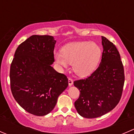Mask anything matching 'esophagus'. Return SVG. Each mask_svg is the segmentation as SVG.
Returning <instances> with one entry per match:
<instances>
[{"mask_svg": "<svg viewBox=\"0 0 134 134\" xmlns=\"http://www.w3.org/2000/svg\"><path fill=\"white\" fill-rule=\"evenodd\" d=\"M68 82H69V86L72 85V84H73V80H72L71 78L70 77L68 78Z\"/></svg>", "mask_w": 134, "mask_h": 134, "instance_id": "obj_1", "label": "esophagus"}]
</instances>
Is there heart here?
<instances>
[{
	"label": "heart",
	"mask_w": 134,
	"mask_h": 134,
	"mask_svg": "<svg viewBox=\"0 0 134 134\" xmlns=\"http://www.w3.org/2000/svg\"><path fill=\"white\" fill-rule=\"evenodd\" d=\"M102 50L97 44L90 41H80L67 44L61 49V54H54L57 64L67 68L72 63L77 75L85 76L94 71L99 62Z\"/></svg>",
	"instance_id": "obj_1"
}]
</instances>
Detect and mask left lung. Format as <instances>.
Returning a JSON list of instances; mask_svg holds the SVG:
<instances>
[{
  "label": "left lung",
  "mask_w": 134,
  "mask_h": 134,
  "mask_svg": "<svg viewBox=\"0 0 134 134\" xmlns=\"http://www.w3.org/2000/svg\"><path fill=\"white\" fill-rule=\"evenodd\" d=\"M102 61L87 78L74 81L80 90L75 102L78 113L87 119L99 117L113 109L120 102L124 84V71L117 48L102 37Z\"/></svg>",
  "instance_id": "obj_1"
}]
</instances>
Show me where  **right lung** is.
Segmentation results:
<instances>
[{
    "mask_svg": "<svg viewBox=\"0 0 134 134\" xmlns=\"http://www.w3.org/2000/svg\"><path fill=\"white\" fill-rule=\"evenodd\" d=\"M56 41L50 35H32L17 48L10 65V88L27 112L44 116L55 107L68 86V79L53 69Z\"/></svg>",
    "mask_w": 134,
    "mask_h": 134,
    "instance_id": "1",
    "label": "right lung"
}]
</instances>
